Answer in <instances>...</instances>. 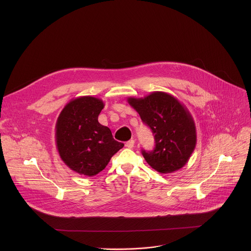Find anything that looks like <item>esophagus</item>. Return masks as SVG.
Masks as SVG:
<instances>
[{"label":"esophagus","instance_id":"esophagus-1","mask_svg":"<svg viewBox=\"0 0 251 251\" xmlns=\"http://www.w3.org/2000/svg\"><path fill=\"white\" fill-rule=\"evenodd\" d=\"M134 145H135V141L134 140H129L128 142H126V144H125V146L127 148H129V149H132L134 147Z\"/></svg>","mask_w":251,"mask_h":251}]
</instances>
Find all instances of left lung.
<instances>
[{
    "instance_id": "8db88e82",
    "label": "left lung",
    "mask_w": 251,
    "mask_h": 251,
    "mask_svg": "<svg viewBox=\"0 0 251 251\" xmlns=\"http://www.w3.org/2000/svg\"><path fill=\"white\" fill-rule=\"evenodd\" d=\"M127 100L155 137L154 150L142 151L146 162L161 174L182 169L197 144L195 121L187 107L173 95L162 91Z\"/></svg>"
}]
</instances>
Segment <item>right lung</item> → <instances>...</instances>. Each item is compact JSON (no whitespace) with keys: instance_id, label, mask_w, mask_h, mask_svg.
<instances>
[{"instance_id":"add662e5","label":"right lung","mask_w":251,"mask_h":251,"mask_svg":"<svg viewBox=\"0 0 251 251\" xmlns=\"http://www.w3.org/2000/svg\"><path fill=\"white\" fill-rule=\"evenodd\" d=\"M104 102L93 96L70 100L55 124V143L63 163L79 175L93 176L108 165L124 144L98 122Z\"/></svg>"}]
</instances>
